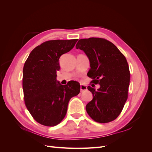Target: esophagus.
Returning a JSON list of instances; mask_svg holds the SVG:
<instances>
[{"mask_svg":"<svg viewBox=\"0 0 152 152\" xmlns=\"http://www.w3.org/2000/svg\"><path fill=\"white\" fill-rule=\"evenodd\" d=\"M87 89V86L86 85H84V84H80V91H86Z\"/></svg>","mask_w":152,"mask_h":152,"instance_id":"esophagus-1","label":"esophagus"}]
</instances>
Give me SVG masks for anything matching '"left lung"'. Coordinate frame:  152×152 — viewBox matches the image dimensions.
Masks as SVG:
<instances>
[{"mask_svg": "<svg viewBox=\"0 0 152 152\" xmlns=\"http://www.w3.org/2000/svg\"><path fill=\"white\" fill-rule=\"evenodd\" d=\"M75 47L89 58L87 75L100 86L97 90L87 87L93 96L86 107L87 113L99 123L115 120L127 99L130 72L126 58L113 43L102 38L80 39Z\"/></svg>", "mask_w": 152, "mask_h": 152, "instance_id": "left-lung-1", "label": "left lung"}]
</instances>
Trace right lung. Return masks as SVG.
I'll return each mask as SVG.
<instances>
[{"label":"right lung","instance_id":"1","mask_svg":"<svg viewBox=\"0 0 152 152\" xmlns=\"http://www.w3.org/2000/svg\"><path fill=\"white\" fill-rule=\"evenodd\" d=\"M78 39L49 40L32 50L25 63L23 89L26 107L35 120L45 126L57 125L65 117L70 99L80 93L74 80L61 85L56 79L59 59Z\"/></svg>","mask_w":152,"mask_h":152}]
</instances>
